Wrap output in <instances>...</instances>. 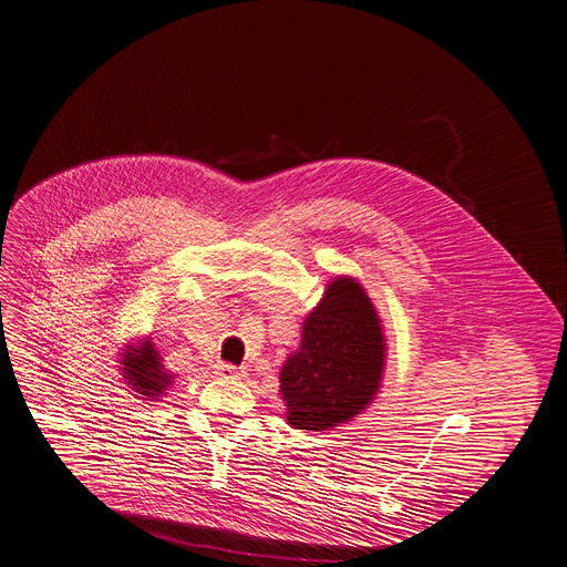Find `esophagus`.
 Masks as SVG:
<instances>
[{"mask_svg": "<svg viewBox=\"0 0 567 567\" xmlns=\"http://www.w3.org/2000/svg\"><path fill=\"white\" fill-rule=\"evenodd\" d=\"M214 374L226 377V379H243L247 374V370L235 368V364H228V362H218V364H214Z\"/></svg>", "mask_w": 567, "mask_h": 567, "instance_id": "esophagus-1", "label": "esophagus"}]
</instances>
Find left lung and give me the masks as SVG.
<instances>
[{
  "label": "left lung",
  "mask_w": 567,
  "mask_h": 567,
  "mask_svg": "<svg viewBox=\"0 0 567 567\" xmlns=\"http://www.w3.org/2000/svg\"><path fill=\"white\" fill-rule=\"evenodd\" d=\"M386 339L368 291L334 278L301 327V346L280 370L287 424L330 431L368 408L383 374Z\"/></svg>",
  "instance_id": "1"
}]
</instances>
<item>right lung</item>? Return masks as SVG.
Masks as SVG:
<instances>
[{
	"label": "right lung",
	"instance_id": "add662e5",
	"mask_svg": "<svg viewBox=\"0 0 567 567\" xmlns=\"http://www.w3.org/2000/svg\"><path fill=\"white\" fill-rule=\"evenodd\" d=\"M122 377L138 393V398H162L164 391L172 386L174 374L164 370L162 355L155 351L151 339L141 341L138 346H126V351L122 353Z\"/></svg>",
	"mask_w": 567,
	"mask_h": 567
}]
</instances>
